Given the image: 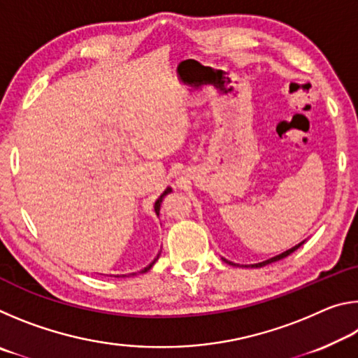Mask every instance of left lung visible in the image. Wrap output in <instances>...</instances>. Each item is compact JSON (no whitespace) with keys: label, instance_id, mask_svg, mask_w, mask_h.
<instances>
[{"label":"left lung","instance_id":"1","mask_svg":"<svg viewBox=\"0 0 358 358\" xmlns=\"http://www.w3.org/2000/svg\"><path fill=\"white\" fill-rule=\"evenodd\" d=\"M305 243V241H301V243H299L296 246H294V248H290V250H287L286 252H282V254H280V256H275V257H271V259H268V260H264V262H259V264H252V265H250L251 268H259V266H264V265H268V264H271V262H276V260H281V259H284V257H287L289 254H292L295 250H299V248ZM226 260V259H224ZM227 264H230V265H235V264H232V262H229V260H226Z\"/></svg>","mask_w":358,"mask_h":358}]
</instances>
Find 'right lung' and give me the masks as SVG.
<instances>
[{
    "label": "right lung",
    "mask_w": 358,
    "mask_h": 358,
    "mask_svg": "<svg viewBox=\"0 0 358 358\" xmlns=\"http://www.w3.org/2000/svg\"><path fill=\"white\" fill-rule=\"evenodd\" d=\"M172 189H171V187H167V189L164 191V192H162L161 194V197L159 199H157V201L155 202V211H156V215L157 216H159V210H161V202H162V199H164V196H167V194L169 192H171ZM159 254H161V251H159ZM159 254H157V256H156V259L153 260V262H151L148 266H145V268H142L141 271H137V273H147V271L151 268V266H153L155 265V262H156V260L157 259H159ZM137 273H129V275H121V278H124V276H134V275H137ZM117 278H120V276H117Z\"/></svg>",
    "instance_id": "right-lung-1"
}]
</instances>
